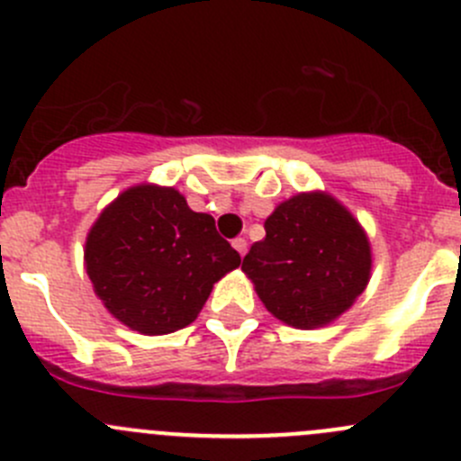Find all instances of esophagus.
<instances>
[{
	"label": "esophagus",
	"instance_id": "34e87169",
	"mask_svg": "<svg viewBox=\"0 0 461 461\" xmlns=\"http://www.w3.org/2000/svg\"><path fill=\"white\" fill-rule=\"evenodd\" d=\"M231 248H234L236 252L240 254V257H245V252H248V240H245V239H240V236H239V239H234V240H231Z\"/></svg>",
	"mask_w": 461,
	"mask_h": 461
}]
</instances>
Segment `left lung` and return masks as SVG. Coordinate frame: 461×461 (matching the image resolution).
<instances>
[{
  "label": "left lung",
  "instance_id": "1",
  "mask_svg": "<svg viewBox=\"0 0 461 461\" xmlns=\"http://www.w3.org/2000/svg\"><path fill=\"white\" fill-rule=\"evenodd\" d=\"M373 269L368 236L321 192L296 194L265 221V239L243 258L265 308L294 328H321L346 312Z\"/></svg>",
  "mask_w": 461,
  "mask_h": 461
}]
</instances>
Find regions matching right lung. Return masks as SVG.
I'll list each match as a JSON object with an SVG mask.
<instances>
[{
	"instance_id": "1",
	"label": "right lung",
	"mask_w": 461,
	"mask_h": 461,
	"mask_svg": "<svg viewBox=\"0 0 461 461\" xmlns=\"http://www.w3.org/2000/svg\"><path fill=\"white\" fill-rule=\"evenodd\" d=\"M85 263L115 319L140 334H169L198 317L213 283L239 267L240 257L183 194L138 185L100 213Z\"/></svg>"
}]
</instances>
